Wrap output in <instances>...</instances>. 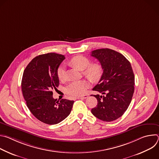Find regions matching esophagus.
Masks as SVG:
<instances>
[{"label": "esophagus", "mask_w": 159, "mask_h": 159, "mask_svg": "<svg viewBox=\"0 0 159 159\" xmlns=\"http://www.w3.org/2000/svg\"><path fill=\"white\" fill-rule=\"evenodd\" d=\"M87 98H88V96L87 95H84L82 96H80V97H78L77 99H86Z\"/></svg>", "instance_id": "obj_1"}]
</instances>
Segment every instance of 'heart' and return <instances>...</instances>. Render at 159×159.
I'll list each match as a JSON object with an SVG mask.
<instances>
[{
	"label": "heart",
	"mask_w": 159,
	"mask_h": 159,
	"mask_svg": "<svg viewBox=\"0 0 159 159\" xmlns=\"http://www.w3.org/2000/svg\"><path fill=\"white\" fill-rule=\"evenodd\" d=\"M70 63L78 69L83 70V74L90 81L96 82L100 80L102 75V68L99 63L90 65V60L84 56H76L70 60ZM57 76L61 80L65 78V66L61 65L57 71ZM89 87V83L85 80L74 81L65 87V92L72 96L79 97L84 95Z\"/></svg>",
	"instance_id": "1"
}]
</instances>
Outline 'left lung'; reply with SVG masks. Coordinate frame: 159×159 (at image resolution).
Segmentation results:
<instances>
[{
  "mask_svg": "<svg viewBox=\"0 0 159 159\" xmlns=\"http://www.w3.org/2000/svg\"><path fill=\"white\" fill-rule=\"evenodd\" d=\"M91 56L99 60L103 69L100 80L93 89L103 96L94 95L98 103L91 112L102 121H115L126 111L134 93L131 63L122 54L109 48L94 50Z\"/></svg>",
  "mask_w": 159,
  "mask_h": 159,
  "instance_id": "obj_1",
  "label": "left lung"
}]
</instances>
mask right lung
<instances>
[{"label": "right lung", "instance_id": "add662e5", "mask_svg": "<svg viewBox=\"0 0 159 159\" xmlns=\"http://www.w3.org/2000/svg\"><path fill=\"white\" fill-rule=\"evenodd\" d=\"M65 58L64 55L55 53L37 56L27 65L22 75V93L28 107L38 120L48 125L65 120L74 102L53 98L52 90L59 85L57 69Z\"/></svg>", "mask_w": 159, "mask_h": 159}]
</instances>
